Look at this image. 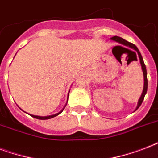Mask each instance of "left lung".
<instances>
[{
    "instance_id": "1",
    "label": "left lung",
    "mask_w": 158,
    "mask_h": 158,
    "mask_svg": "<svg viewBox=\"0 0 158 158\" xmlns=\"http://www.w3.org/2000/svg\"><path fill=\"white\" fill-rule=\"evenodd\" d=\"M110 40H113L116 42L118 43H120V44H122L124 46H126V47H129L130 48H132L133 50L136 51V52H137L138 56H139V61H140V64H141V67H142V70H143V93L141 94V97L139 99V102H138V105L137 107L135 109V110H137L138 108L139 107L140 105L142 104L143 101V98H144L145 94H147V90H148V79H147V69H146V66H145L144 62H143V57L141 56V53L139 52V51L138 49V48L135 44H133L131 43H129L126 40H125L124 38H120V37H117V36H115V37H112V38H110ZM136 56V54H135Z\"/></svg>"
}]
</instances>
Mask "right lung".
Here are the masks:
<instances>
[{
  "label": "right lung",
  "mask_w": 158,
  "mask_h": 158,
  "mask_svg": "<svg viewBox=\"0 0 158 158\" xmlns=\"http://www.w3.org/2000/svg\"><path fill=\"white\" fill-rule=\"evenodd\" d=\"M68 97H69V94H68ZM67 99H68V98H67ZM67 102H68V100H67ZM66 104H67V102H66ZM66 104L64 105V108H63V109H62V110H60V111H59V112H58V113H56V114H54V115H46V116H40V115H31V114H29V115H31V116H32V117H33V118L38 119V120H48V119H51V118L56 117V116H57V115H60V113H61L62 111H63V110H64V107H65V106H66Z\"/></svg>",
  "instance_id": "1"
}]
</instances>
